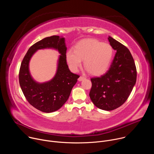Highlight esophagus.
Segmentation results:
<instances>
[{
	"label": "esophagus",
	"instance_id": "esophagus-1",
	"mask_svg": "<svg viewBox=\"0 0 154 154\" xmlns=\"http://www.w3.org/2000/svg\"><path fill=\"white\" fill-rule=\"evenodd\" d=\"M84 79H85V77L84 76H80V77L78 79L79 81H82V80H84Z\"/></svg>",
	"mask_w": 154,
	"mask_h": 154
}]
</instances>
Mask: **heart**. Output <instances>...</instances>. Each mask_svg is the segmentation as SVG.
Returning <instances> with one entry per match:
<instances>
[{"label": "heart", "instance_id": "b5f03b06", "mask_svg": "<svg viewBox=\"0 0 154 154\" xmlns=\"http://www.w3.org/2000/svg\"><path fill=\"white\" fill-rule=\"evenodd\" d=\"M113 55L112 47L108 43L90 38L80 41L75 46L74 51L69 49L66 53L67 61L73 71L84 66L90 74L99 75L108 68Z\"/></svg>", "mask_w": 154, "mask_h": 154}]
</instances>
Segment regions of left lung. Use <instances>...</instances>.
<instances>
[{
    "label": "left lung",
    "instance_id": "obj_1",
    "mask_svg": "<svg viewBox=\"0 0 154 154\" xmlns=\"http://www.w3.org/2000/svg\"><path fill=\"white\" fill-rule=\"evenodd\" d=\"M109 44L116 51L108 71L91 79L90 97L97 108L110 111L121 106L128 99L137 80V68L129 50L111 36Z\"/></svg>",
    "mask_w": 154,
    "mask_h": 154
}]
</instances>
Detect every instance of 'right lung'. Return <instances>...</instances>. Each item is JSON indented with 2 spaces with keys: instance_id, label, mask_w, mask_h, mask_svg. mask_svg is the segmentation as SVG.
<instances>
[{
  "instance_id": "1",
  "label": "right lung",
  "mask_w": 154,
  "mask_h": 154,
  "mask_svg": "<svg viewBox=\"0 0 154 154\" xmlns=\"http://www.w3.org/2000/svg\"><path fill=\"white\" fill-rule=\"evenodd\" d=\"M64 38L59 36L46 37L35 43L28 50L21 63L19 81L21 90L29 103L38 110L51 113L60 109L70 96L79 75L72 73L66 63V50ZM54 48L60 56L58 68L55 77L48 82L38 84L29 74L28 64L33 54L38 49Z\"/></svg>"
}]
</instances>
